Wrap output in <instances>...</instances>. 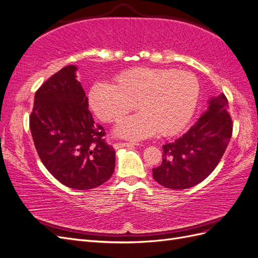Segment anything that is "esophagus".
I'll use <instances>...</instances> for the list:
<instances>
[{"label": "esophagus", "mask_w": 258, "mask_h": 258, "mask_svg": "<svg viewBox=\"0 0 258 258\" xmlns=\"http://www.w3.org/2000/svg\"><path fill=\"white\" fill-rule=\"evenodd\" d=\"M135 145H139V144H136V143H127V142H117V143H114V148L115 150H118V148L120 147H131V146H135Z\"/></svg>", "instance_id": "34e87169"}]
</instances>
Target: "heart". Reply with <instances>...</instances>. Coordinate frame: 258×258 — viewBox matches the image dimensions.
Listing matches in <instances>:
<instances>
[{"label":"heart","instance_id":"heart-1","mask_svg":"<svg viewBox=\"0 0 258 258\" xmlns=\"http://www.w3.org/2000/svg\"><path fill=\"white\" fill-rule=\"evenodd\" d=\"M116 85L99 81L90 88L92 111L104 121H115L137 106L142 111L121 119L118 136L143 140L157 134L171 136L181 131L194 115L200 85L190 72L175 69L136 68L120 73Z\"/></svg>","mask_w":258,"mask_h":258}]
</instances>
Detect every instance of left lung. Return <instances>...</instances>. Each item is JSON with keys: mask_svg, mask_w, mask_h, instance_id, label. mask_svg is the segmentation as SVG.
<instances>
[{"mask_svg": "<svg viewBox=\"0 0 258 258\" xmlns=\"http://www.w3.org/2000/svg\"><path fill=\"white\" fill-rule=\"evenodd\" d=\"M228 101L224 93L209 101L208 110L172 143L162 146V162L153 169L156 182L171 189H186L216 168L232 135Z\"/></svg>", "mask_w": 258, "mask_h": 258, "instance_id": "obj_1", "label": "left lung"}]
</instances>
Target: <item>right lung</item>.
Listing matches in <instances>:
<instances>
[{"label":"right lung","mask_w":258,"mask_h":258,"mask_svg":"<svg viewBox=\"0 0 258 258\" xmlns=\"http://www.w3.org/2000/svg\"><path fill=\"white\" fill-rule=\"evenodd\" d=\"M76 70L67 66L38 88L30 130L51 175L70 188L86 190L112 176L115 150L105 142L104 128L92 118Z\"/></svg>","instance_id":"obj_1"}]
</instances>
